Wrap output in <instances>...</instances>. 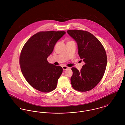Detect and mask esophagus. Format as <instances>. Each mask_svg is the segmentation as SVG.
Returning a JSON list of instances; mask_svg holds the SVG:
<instances>
[{"label": "esophagus", "mask_w": 125, "mask_h": 125, "mask_svg": "<svg viewBox=\"0 0 125 125\" xmlns=\"http://www.w3.org/2000/svg\"><path fill=\"white\" fill-rule=\"evenodd\" d=\"M69 67H67V66H62V69L63 70H67V69H68Z\"/></svg>", "instance_id": "obj_1"}]
</instances>
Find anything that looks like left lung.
Listing matches in <instances>:
<instances>
[{
    "mask_svg": "<svg viewBox=\"0 0 125 125\" xmlns=\"http://www.w3.org/2000/svg\"><path fill=\"white\" fill-rule=\"evenodd\" d=\"M67 33L76 41L78 55L84 62L80 71L72 68V86L79 91H89L100 82L104 75L107 65L105 51L100 41L87 31L71 30Z\"/></svg>",
    "mask_w": 125,
    "mask_h": 125,
    "instance_id": "left-lung-1",
    "label": "left lung"
}]
</instances>
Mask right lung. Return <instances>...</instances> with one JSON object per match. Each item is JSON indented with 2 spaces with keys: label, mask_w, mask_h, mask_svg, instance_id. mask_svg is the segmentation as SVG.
<instances>
[{
  "label": "right lung",
  "mask_w": 125,
  "mask_h": 125,
  "mask_svg": "<svg viewBox=\"0 0 125 125\" xmlns=\"http://www.w3.org/2000/svg\"><path fill=\"white\" fill-rule=\"evenodd\" d=\"M64 31L40 32L31 36L24 44L20 55L21 71L27 82L34 89L44 92L55 89L62 68L49 63L57 41Z\"/></svg>",
  "instance_id": "right-lung-1"
}]
</instances>
